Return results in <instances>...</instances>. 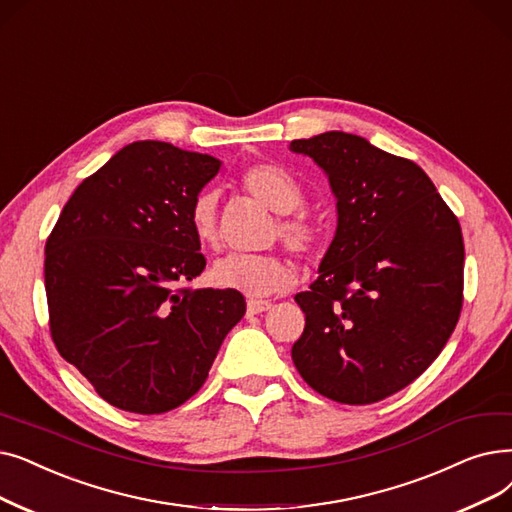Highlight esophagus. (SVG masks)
<instances>
[{
    "instance_id": "obj_1",
    "label": "esophagus",
    "mask_w": 512,
    "mask_h": 512,
    "mask_svg": "<svg viewBox=\"0 0 512 512\" xmlns=\"http://www.w3.org/2000/svg\"><path fill=\"white\" fill-rule=\"evenodd\" d=\"M268 309H272V303H270V301H255V299H251V301L247 303V314H249V316L263 314V311H268Z\"/></svg>"
}]
</instances>
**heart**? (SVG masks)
Instances as JSON below:
<instances>
[{
  "instance_id": "heart-1",
  "label": "heart",
  "mask_w": 512,
  "mask_h": 512,
  "mask_svg": "<svg viewBox=\"0 0 512 512\" xmlns=\"http://www.w3.org/2000/svg\"><path fill=\"white\" fill-rule=\"evenodd\" d=\"M238 184L257 203L278 213L270 240L280 238L297 255L314 257L320 244V230L309 215L295 211L303 201V190L291 173L278 165L259 163L244 169L238 177ZM190 228L198 244L207 249L215 247L219 230L217 198L213 192H203L194 198L190 207ZM295 278V263L278 253L228 255L215 261L209 272L213 286L253 299L286 291Z\"/></svg>"
}]
</instances>
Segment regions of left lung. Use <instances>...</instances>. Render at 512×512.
I'll list each match as a JSON object with an SVG mask.
<instances>
[{"mask_svg": "<svg viewBox=\"0 0 512 512\" xmlns=\"http://www.w3.org/2000/svg\"><path fill=\"white\" fill-rule=\"evenodd\" d=\"M291 150L324 169L337 198L320 276L295 295L305 328L293 362L328 399L381 402L418 379L456 328L460 224L425 171L366 138L326 131Z\"/></svg>", "mask_w": 512, "mask_h": 512, "instance_id": "left-lung-1", "label": "left lung"}]
</instances>
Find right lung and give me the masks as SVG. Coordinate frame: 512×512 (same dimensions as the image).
Masks as SVG:
<instances>
[{
    "label": "right lung",
    "instance_id": "obj_1",
    "mask_svg": "<svg viewBox=\"0 0 512 512\" xmlns=\"http://www.w3.org/2000/svg\"><path fill=\"white\" fill-rule=\"evenodd\" d=\"M219 167L209 154L133 142L77 186L46 242L54 345L110 406H182L247 311L236 291L182 286L207 265L190 207Z\"/></svg>",
    "mask_w": 512,
    "mask_h": 512
}]
</instances>
